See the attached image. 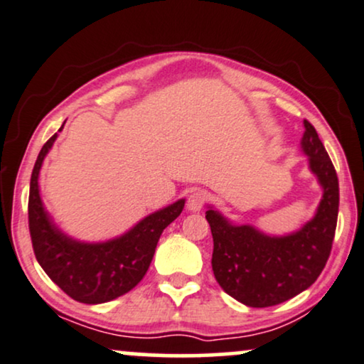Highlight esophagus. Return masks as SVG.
I'll return each mask as SVG.
<instances>
[{"label": "esophagus", "mask_w": 364, "mask_h": 364, "mask_svg": "<svg viewBox=\"0 0 364 364\" xmlns=\"http://www.w3.org/2000/svg\"><path fill=\"white\" fill-rule=\"evenodd\" d=\"M208 201H210V195L205 190H195L188 198V210L200 211Z\"/></svg>", "instance_id": "34e87169"}]
</instances>
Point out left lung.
<instances>
[{
	"mask_svg": "<svg viewBox=\"0 0 364 364\" xmlns=\"http://www.w3.org/2000/svg\"><path fill=\"white\" fill-rule=\"evenodd\" d=\"M303 151L323 186L316 216L298 232L269 238L253 226H232L215 210L206 211L213 235V273L220 287L251 308L288 301L321 274L336 231L340 185L338 174L314 126L304 119Z\"/></svg>",
	"mask_w": 364,
	"mask_h": 364,
	"instance_id": "left-lung-1",
	"label": "left lung"
}]
</instances>
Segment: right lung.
<instances>
[{
	"instance_id": "right-lung-1",
	"label": "right lung",
	"mask_w": 364,
	"mask_h": 364,
	"mask_svg": "<svg viewBox=\"0 0 364 364\" xmlns=\"http://www.w3.org/2000/svg\"><path fill=\"white\" fill-rule=\"evenodd\" d=\"M61 132V129H60ZM56 134L43 144L31 173L28 226L33 251L45 273L68 296L80 303L98 304L132 291L151 263L164 228L181 215L185 200L153 213L132 231L108 243L85 245L63 235L43 210L38 174Z\"/></svg>"
}]
</instances>
